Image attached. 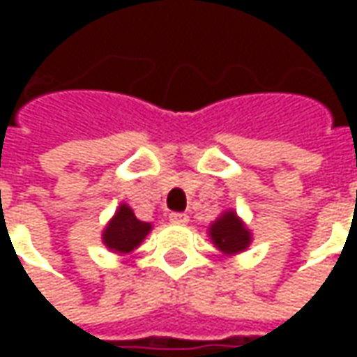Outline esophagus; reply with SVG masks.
<instances>
[{
	"instance_id": "1",
	"label": "esophagus",
	"mask_w": 357,
	"mask_h": 357,
	"mask_svg": "<svg viewBox=\"0 0 357 357\" xmlns=\"http://www.w3.org/2000/svg\"><path fill=\"white\" fill-rule=\"evenodd\" d=\"M169 220H171L172 225H186V222H188V214L172 213L171 216H169Z\"/></svg>"
}]
</instances>
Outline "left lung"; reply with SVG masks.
<instances>
[{"instance_id": "1", "label": "left lung", "mask_w": 357, "mask_h": 357, "mask_svg": "<svg viewBox=\"0 0 357 357\" xmlns=\"http://www.w3.org/2000/svg\"><path fill=\"white\" fill-rule=\"evenodd\" d=\"M208 236L222 254L244 252L252 242L250 230L244 227V222L236 216L234 211L220 214L208 228Z\"/></svg>"}]
</instances>
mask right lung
<instances>
[{
	"mask_svg": "<svg viewBox=\"0 0 357 357\" xmlns=\"http://www.w3.org/2000/svg\"><path fill=\"white\" fill-rule=\"evenodd\" d=\"M151 225L139 220L132 208L127 204H121L115 216L109 220L103 230V244L119 254L132 252L151 232Z\"/></svg>",
	"mask_w": 357,
	"mask_h": 357,
	"instance_id": "right-lung-1",
	"label": "right lung"
}]
</instances>
